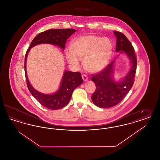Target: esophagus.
Listing matches in <instances>:
<instances>
[{"label":"esophagus","mask_w":160,"mask_h":160,"mask_svg":"<svg viewBox=\"0 0 160 160\" xmlns=\"http://www.w3.org/2000/svg\"><path fill=\"white\" fill-rule=\"evenodd\" d=\"M82 76V78H83L84 82H86L88 80V77L86 75L83 74Z\"/></svg>","instance_id":"esophagus-1"}]
</instances>
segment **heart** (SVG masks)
I'll return each mask as SVG.
<instances>
[{"label":"heart","mask_w":160,"mask_h":160,"mask_svg":"<svg viewBox=\"0 0 160 160\" xmlns=\"http://www.w3.org/2000/svg\"><path fill=\"white\" fill-rule=\"evenodd\" d=\"M112 52L113 45L110 39L87 35L72 42L66 58L70 64L76 67L79 65L78 59L84 58V68L92 72H98L106 67Z\"/></svg>","instance_id":"heart-1"}]
</instances>
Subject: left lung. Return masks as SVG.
<instances>
[{"mask_svg":"<svg viewBox=\"0 0 160 160\" xmlns=\"http://www.w3.org/2000/svg\"><path fill=\"white\" fill-rule=\"evenodd\" d=\"M113 33L116 37V52L127 54L131 62V68L120 82H116L113 76L114 61L92 75V81L95 84L96 89L92 95V101L95 106L104 108L117 105L125 98L134 84L137 68V59L130 41L121 32L114 31Z\"/></svg>","mask_w":160,"mask_h":160,"instance_id":"left-lung-1","label":"left lung"}]
</instances>
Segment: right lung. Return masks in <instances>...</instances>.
<instances>
[{
	"label": "right lung",
	"mask_w": 160,
	"mask_h": 160,
	"mask_svg": "<svg viewBox=\"0 0 160 160\" xmlns=\"http://www.w3.org/2000/svg\"><path fill=\"white\" fill-rule=\"evenodd\" d=\"M76 30L72 29H53L39 33L32 40L24 59V71L27 86L31 94L44 107L51 110H58L68 104L74 90L83 83L81 73L65 71L58 91L53 94H45L37 91L31 85L26 72L27 56L30 49L40 44H50L59 46L64 50L67 39Z\"/></svg>",
	"instance_id": "right-lung-1"
}]
</instances>
